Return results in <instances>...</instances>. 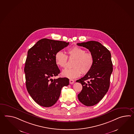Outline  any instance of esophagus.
Returning a JSON list of instances; mask_svg holds the SVG:
<instances>
[{
  "label": "esophagus",
  "instance_id": "1",
  "mask_svg": "<svg viewBox=\"0 0 134 134\" xmlns=\"http://www.w3.org/2000/svg\"><path fill=\"white\" fill-rule=\"evenodd\" d=\"M69 82H70V84H73V83H74V80H72V79H70Z\"/></svg>",
  "mask_w": 134,
  "mask_h": 134
}]
</instances>
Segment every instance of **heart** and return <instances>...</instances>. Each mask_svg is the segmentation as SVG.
Instances as JSON below:
<instances>
[{"mask_svg":"<svg viewBox=\"0 0 134 134\" xmlns=\"http://www.w3.org/2000/svg\"><path fill=\"white\" fill-rule=\"evenodd\" d=\"M68 55L59 51L55 56V60L57 66L65 68L67 66L68 58L69 60H74L72 64L73 68L65 69L62 72V76L69 79L79 77L82 74L88 73L92 68L94 59L92 54L86 52V50L77 46H74L67 51Z\"/></svg>","mask_w":134,"mask_h":134,"instance_id":"heart-1","label":"heart"}]
</instances>
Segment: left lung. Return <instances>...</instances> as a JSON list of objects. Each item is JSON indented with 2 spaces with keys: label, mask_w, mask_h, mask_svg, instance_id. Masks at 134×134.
Listing matches in <instances>:
<instances>
[{
  "label": "left lung",
  "mask_w": 134,
  "mask_h": 134,
  "mask_svg": "<svg viewBox=\"0 0 134 134\" xmlns=\"http://www.w3.org/2000/svg\"><path fill=\"white\" fill-rule=\"evenodd\" d=\"M77 45L88 49L94 59L91 71L76 81L83 86L78 95L79 100L86 106H92L101 100L109 88L110 75L113 71L111 54L98 42L90 41Z\"/></svg>",
  "instance_id": "obj_1"
}]
</instances>
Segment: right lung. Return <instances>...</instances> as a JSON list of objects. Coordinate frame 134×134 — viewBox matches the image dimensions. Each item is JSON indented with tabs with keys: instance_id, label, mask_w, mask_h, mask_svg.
Here are the masks:
<instances>
[{
	"instance_id": "obj_1",
	"label": "right lung",
	"mask_w": 134,
	"mask_h": 134,
	"mask_svg": "<svg viewBox=\"0 0 134 134\" xmlns=\"http://www.w3.org/2000/svg\"><path fill=\"white\" fill-rule=\"evenodd\" d=\"M69 44V42L43 38L28 51L24 69L26 88L34 101L41 106L51 107L55 104L63 87L69 84L67 78H52L60 73L55 56Z\"/></svg>"
}]
</instances>
